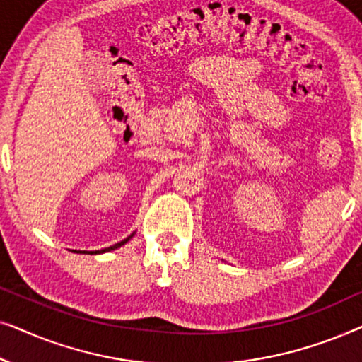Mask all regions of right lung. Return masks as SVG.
Segmentation results:
<instances>
[{"label": "right lung", "mask_w": 362, "mask_h": 362, "mask_svg": "<svg viewBox=\"0 0 362 362\" xmlns=\"http://www.w3.org/2000/svg\"><path fill=\"white\" fill-rule=\"evenodd\" d=\"M132 237H133V234L132 235H128L127 237V239H123L122 242H118V244H115V245H112V247H107V249H102V250H95V252H93V250H90V252H87V250H78V252H82V254H103V252H110V250H115V249H118V247H122V245H125L127 244V242L128 240H130L132 239ZM77 252V250H76Z\"/></svg>", "instance_id": "right-lung-1"}]
</instances>
